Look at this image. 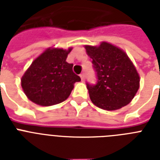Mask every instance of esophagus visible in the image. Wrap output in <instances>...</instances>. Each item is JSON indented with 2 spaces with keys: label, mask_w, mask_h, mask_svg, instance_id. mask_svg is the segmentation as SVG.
Segmentation results:
<instances>
[{
  "label": "esophagus",
  "mask_w": 160,
  "mask_h": 160,
  "mask_svg": "<svg viewBox=\"0 0 160 160\" xmlns=\"http://www.w3.org/2000/svg\"><path fill=\"white\" fill-rule=\"evenodd\" d=\"M80 78H81V80L84 81V80H85V73H81V74L80 75Z\"/></svg>",
  "instance_id": "esophagus-1"
}]
</instances>
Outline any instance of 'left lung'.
Wrapping results in <instances>:
<instances>
[{"instance_id":"obj_1","label":"left lung","mask_w":160,"mask_h":160,"mask_svg":"<svg viewBox=\"0 0 160 160\" xmlns=\"http://www.w3.org/2000/svg\"><path fill=\"white\" fill-rule=\"evenodd\" d=\"M96 72V85L86 84L92 103L115 110L129 104L139 88V75L126 53L107 42L85 46Z\"/></svg>"}]
</instances>
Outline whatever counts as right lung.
I'll use <instances>...</instances> for the list:
<instances>
[{
    "instance_id": "1",
    "label": "right lung",
    "mask_w": 160,
    "mask_h": 160,
    "mask_svg": "<svg viewBox=\"0 0 160 160\" xmlns=\"http://www.w3.org/2000/svg\"><path fill=\"white\" fill-rule=\"evenodd\" d=\"M71 50L49 48L34 60L21 78V87L29 100L50 106L69 97L74 84L80 81L73 72V64L66 62Z\"/></svg>"
}]
</instances>
